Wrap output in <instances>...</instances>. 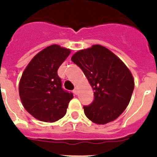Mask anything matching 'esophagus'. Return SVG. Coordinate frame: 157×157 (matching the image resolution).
<instances>
[{"mask_svg":"<svg viewBox=\"0 0 157 157\" xmlns=\"http://www.w3.org/2000/svg\"><path fill=\"white\" fill-rule=\"evenodd\" d=\"M73 92H74V94H77V92H78V90H77V87L75 88V89H74Z\"/></svg>","mask_w":157,"mask_h":157,"instance_id":"1","label":"esophagus"}]
</instances>
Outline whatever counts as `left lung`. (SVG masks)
Instances as JSON below:
<instances>
[{"instance_id":"8db88e82","label":"left lung","mask_w":157,"mask_h":157,"mask_svg":"<svg viewBox=\"0 0 157 157\" xmlns=\"http://www.w3.org/2000/svg\"><path fill=\"white\" fill-rule=\"evenodd\" d=\"M71 61L81 68L94 90L93 102L83 106L86 116L97 124L118 118L128 106L135 86L126 65L100 44L77 51Z\"/></svg>"}]
</instances>
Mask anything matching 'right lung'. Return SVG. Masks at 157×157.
I'll return each mask as SVG.
<instances>
[{
  "mask_svg": "<svg viewBox=\"0 0 157 157\" xmlns=\"http://www.w3.org/2000/svg\"><path fill=\"white\" fill-rule=\"evenodd\" d=\"M71 50L52 44L31 59L19 81V96L25 109L36 119L52 123L65 116L74 98L62 88L57 70Z\"/></svg>",
  "mask_w": 157,
  "mask_h": 157,
  "instance_id": "obj_1",
  "label": "right lung"
}]
</instances>
